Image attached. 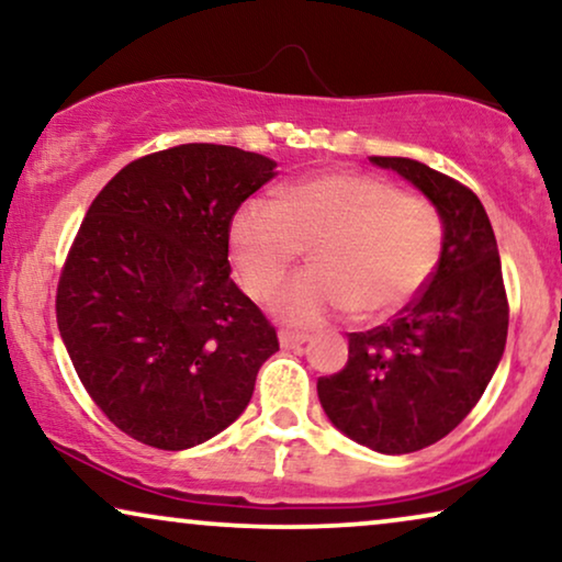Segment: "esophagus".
<instances>
[{
  "instance_id": "1",
  "label": "esophagus",
  "mask_w": 562,
  "mask_h": 562,
  "mask_svg": "<svg viewBox=\"0 0 562 562\" xmlns=\"http://www.w3.org/2000/svg\"><path fill=\"white\" fill-rule=\"evenodd\" d=\"M310 340V335H304V333H294V329H281L279 333V342H281V348H289V350H294V348H302V345Z\"/></svg>"
}]
</instances>
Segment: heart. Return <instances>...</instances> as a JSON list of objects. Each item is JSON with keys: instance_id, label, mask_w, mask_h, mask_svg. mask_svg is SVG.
Instances as JSON below:
<instances>
[{"instance_id": "b5f03b06", "label": "heart", "mask_w": 562, "mask_h": 562, "mask_svg": "<svg viewBox=\"0 0 562 562\" xmlns=\"http://www.w3.org/2000/svg\"><path fill=\"white\" fill-rule=\"evenodd\" d=\"M229 258L252 299L271 296L310 248L312 268L273 299L294 325L352 312L379 322L402 312L442 256L440 212L425 196L356 171H327L294 183L279 204L250 199L227 229Z\"/></svg>"}]
</instances>
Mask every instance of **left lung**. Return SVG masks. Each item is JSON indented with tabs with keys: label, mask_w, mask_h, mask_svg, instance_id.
<instances>
[{
	"label": "left lung",
	"mask_w": 562,
	"mask_h": 562,
	"mask_svg": "<svg viewBox=\"0 0 562 562\" xmlns=\"http://www.w3.org/2000/svg\"><path fill=\"white\" fill-rule=\"evenodd\" d=\"M371 160L394 168L437 206L442 256L427 286L394 319L348 335V363L322 375L317 394L350 440L404 456L442 440L479 404L504 356L509 302L481 199L419 160Z\"/></svg>",
	"instance_id": "8db88e82"
}]
</instances>
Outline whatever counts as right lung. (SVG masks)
Returning <instances> with one entry per match:
<instances>
[{
    "label": "right lung",
    "mask_w": 562,
    "mask_h": 562,
    "mask_svg": "<svg viewBox=\"0 0 562 562\" xmlns=\"http://www.w3.org/2000/svg\"><path fill=\"white\" fill-rule=\"evenodd\" d=\"M271 158L187 143L127 164L91 202L56 291L68 356L104 417L158 450L210 440L279 350L235 286L227 229Z\"/></svg>",
    "instance_id": "obj_1"
}]
</instances>
